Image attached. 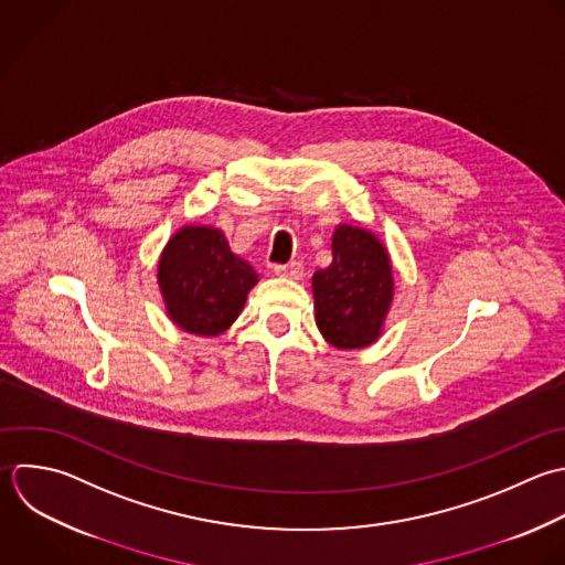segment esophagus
Segmentation results:
<instances>
[{
	"label": "esophagus",
	"mask_w": 565,
	"mask_h": 565,
	"mask_svg": "<svg viewBox=\"0 0 565 565\" xmlns=\"http://www.w3.org/2000/svg\"><path fill=\"white\" fill-rule=\"evenodd\" d=\"M273 273L279 275V277H288V279H301L303 277V266L299 262L277 264V266H273Z\"/></svg>",
	"instance_id": "34e87169"
}]
</instances>
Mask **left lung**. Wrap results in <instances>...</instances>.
Masks as SVG:
<instances>
[{
  "mask_svg": "<svg viewBox=\"0 0 565 565\" xmlns=\"http://www.w3.org/2000/svg\"><path fill=\"white\" fill-rule=\"evenodd\" d=\"M315 319L337 350L372 345L394 301V273L385 244L367 228L339 224L332 264L312 275Z\"/></svg>",
  "mask_w": 565,
  "mask_h": 565,
  "instance_id": "obj_1",
  "label": "left lung"
}]
</instances>
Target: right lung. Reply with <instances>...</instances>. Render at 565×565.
<instances>
[{
  "label": "right lung",
  "mask_w": 565,
  "mask_h": 565,
  "mask_svg": "<svg viewBox=\"0 0 565 565\" xmlns=\"http://www.w3.org/2000/svg\"><path fill=\"white\" fill-rule=\"evenodd\" d=\"M257 281L255 268L213 226L178 228L158 259V286L169 319L198 337L226 332Z\"/></svg>",
  "instance_id": "right-lung-1"
}]
</instances>
